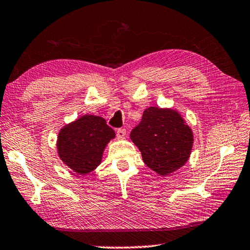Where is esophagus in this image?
<instances>
[{"label": "esophagus", "mask_w": 250, "mask_h": 250, "mask_svg": "<svg viewBox=\"0 0 250 250\" xmlns=\"http://www.w3.org/2000/svg\"><path fill=\"white\" fill-rule=\"evenodd\" d=\"M125 134H126L125 129H118L117 130V137L119 138V139H124V138L125 137Z\"/></svg>", "instance_id": "esophagus-1"}]
</instances>
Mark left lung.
Masks as SVG:
<instances>
[{
    "mask_svg": "<svg viewBox=\"0 0 250 250\" xmlns=\"http://www.w3.org/2000/svg\"><path fill=\"white\" fill-rule=\"evenodd\" d=\"M130 138L142 159L159 176H167L188 161L193 133L177 110L149 106Z\"/></svg>",
    "mask_w": 250,
    "mask_h": 250,
    "instance_id": "left-lung-1",
    "label": "left lung"
}]
</instances>
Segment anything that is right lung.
Here are the masks:
<instances>
[{
    "instance_id": "add662e5",
    "label": "right lung",
    "mask_w": 250,
    "mask_h": 250,
    "mask_svg": "<svg viewBox=\"0 0 250 250\" xmlns=\"http://www.w3.org/2000/svg\"><path fill=\"white\" fill-rule=\"evenodd\" d=\"M114 137L104 118L84 114L59 131V158L74 172L86 175L101 164L105 146Z\"/></svg>"
}]
</instances>
